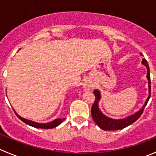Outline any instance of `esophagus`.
Instances as JSON below:
<instances>
[{"label":"esophagus","instance_id":"34e87169","mask_svg":"<svg viewBox=\"0 0 156 156\" xmlns=\"http://www.w3.org/2000/svg\"><path fill=\"white\" fill-rule=\"evenodd\" d=\"M84 87V90H87L92 89L93 85L90 82H89V81H86V82L84 84V87Z\"/></svg>","mask_w":156,"mask_h":156}]
</instances>
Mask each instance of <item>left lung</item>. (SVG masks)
Listing matches in <instances>:
<instances>
[{"mask_svg":"<svg viewBox=\"0 0 156 156\" xmlns=\"http://www.w3.org/2000/svg\"><path fill=\"white\" fill-rule=\"evenodd\" d=\"M142 64L146 66L147 69V75H146V78L148 80V87H149V96H148L147 99H146L145 103L140 109L138 110L134 114L130 115L127 116V117L123 118V119H112V118L108 117L106 115L103 114L101 110L99 108V102H100V99H101V94H100L99 90H95L94 91V94L95 95L96 100L94 103L93 104L92 108H91V115H92L93 119L97 124V126L100 127V128L103 129L104 130H117L123 129L125 127L129 126L130 125L133 124V122H136L140 115H142L144 109L145 108L146 104H147L148 101H149V98H150L151 94V85H150V71H149V65L147 63V61L145 59H143Z\"/></svg>","mask_w":156,"mask_h":156,"instance_id":"8db88e82","label":"left lung"}]
</instances>
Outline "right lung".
I'll return each instance as SVG.
<instances>
[{
	"label": "right lung",
	"mask_w": 156,
	"mask_h": 156,
	"mask_svg": "<svg viewBox=\"0 0 156 156\" xmlns=\"http://www.w3.org/2000/svg\"><path fill=\"white\" fill-rule=\"evenodd\" d=\"M13 111L15 112V113H16V116L19 118V119H20V120L22 121V122H24V123H26V125H30V126L36 127V128L51 129V128H53V127H57L58 125H60V124L62 123V122H63L64 120H65V119H55V120L52 121V122H48V123H37V122H33V121L29 120V119H24V118L21 117V116L17 114L15 110L13 109Z\"/></svg>",
	"instance_id": "1"
}]
</instances>
